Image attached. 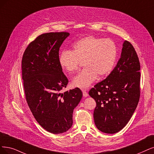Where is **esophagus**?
<instances>
[{
	"label": "esophagus",
	"mask_w": 154,
	"mask_h": 154,
	"mask_svg": "<svg viewBox=\"0 0 154 154\" xmlns=\"http://www.w3.org/2000/svg\"><path fill=\"white\" fill-rule=\"evenodd\" d=\"M82 93H83L84 97H88V93H87L86 90H82Z\"/></svg>",
	"instance_id": "1"
}]
</instances>
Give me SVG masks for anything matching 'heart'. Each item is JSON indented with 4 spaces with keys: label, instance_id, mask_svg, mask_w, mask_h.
I'll return each mask as SVG.
<instances>
[{
    "label": "heart",
    "instance_id": "heart-1",
    "mask_svg": "<svg viewBox=\"0 0 154 154\" xmlns=\"http://www.w3.org/2000/svg\"><path fill=\"white\" fill-rule=\"evenodd\" d=\"M117 57V48L112 40L89 35L79 39L73 45V50H63L59 56L61 69L71 74L83 63L84 69L74 77L72 85L86 89L97 77L107 76L112 71Z\"/></svg>",
    "mask_w": 154,
    "mask_h": 154
}]
</instances>
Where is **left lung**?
<instances>
[{"instance_id": "8db88e82", "label": "left lung", "mask_w": 154, "mask_h": 154, "mask_svg": "<svg viewBox=\"0 0 154 154\" xmlns=\"http://www.w3.org/2000/svg\"><path fill=\"white\" fill-rule=\"evenodd\" d=\"M140 64L132 44L124 41L121 58L105 80L96 84L89 94L96 103L94 120L100 131L114 134L128 124L138 105Z\"/></svg>"}]
</instances>
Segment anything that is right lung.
<instances>
[{
    "label": "right lung",
    "instance_id": "add662e5",
    "mask_svg": "<svg viewBox=\"0 0 154 154\" xmlns=\"http://www.w3.org/2000/svg\"><path fill=\"white\" fill-rule=\"evenodd\" d=\"M68 32L42 34L25 49L22 79L27 103L37 122L48 132L60 134L73 124V112L82 97L77 88L64 93L68 80L59 64V50Z\"/></svg>",
    "mask_w": 154,
    "mask_h": 154
}]
</instances>
